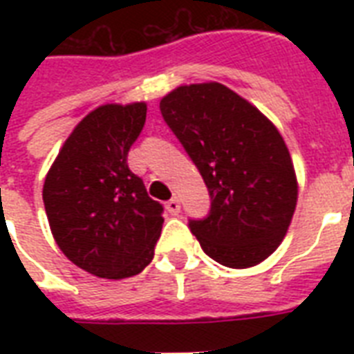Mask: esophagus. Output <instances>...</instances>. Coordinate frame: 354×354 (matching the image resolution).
Wrapping results in <instances>:
<instances>
[{"mask_svg":"<svg viewBox=\"0 0 354 354\" xmlns=\"http://www.w3.org/2000/svg\"><path fill=\"white\" fill-rule=\"evenodd\" d=\"M180 207H182V205H180V200L178 198H171L167 202V211H169L171 215H178V213H180Z\"/></svg>","mask_w":354,"mask_h":354,"instance_id":"esophagus-1","label":"esophagus"}]
</instances>
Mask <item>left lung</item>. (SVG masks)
I'll return each instance as SVG.
<instances>
[{
    "label": "left lung",
    "mask_w": 354,
    "mask_h": 354,
    "mask_svg": "<svg viewBox=\"0 0 354 354\" xmlns=\"http://www.w3.org/2000/svg\"><path fill=\"white\" fill-rule=\"evenodd\" d=\"M160 110L209 189V216L189 224L202 250L227 268L263 263L285 239L297 204L279 130L221 82L178 86Z\"/></svg>",
    "instance_id": "left-lung-1"
}]
</instances>
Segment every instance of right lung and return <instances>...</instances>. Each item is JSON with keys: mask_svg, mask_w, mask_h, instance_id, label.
Instances as JSON below:
<instances>
[{"mask_svg": "<svg viewBox=\"0 0 354 354\" xmlns=\"http://www.w3.org/2000/svg\"><path fill=\"white\" fill-rule=\"evenodd\" d=\"M147 102L102 104L73 128L44 182V205L62 253L102 279L139 274L154 257L161 204L128 169Z\"/></svg>", "mask_w": 354, "mask_h": 354, "instance_id": "add662e5", "label": "right lung"}]
</instances>
